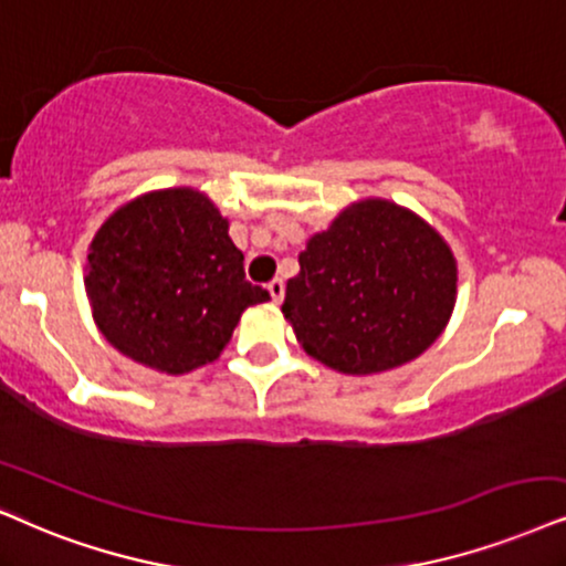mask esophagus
I'll return each instance as SVG.
<instances>
[{"instance_id":"obj_1","label":"esophagus","mask_w":566,"mask_h":566,"mask_svg":"<svg viewBox=\"0 0 566 566\" xmlns=\"http://www.w3.org/2000/svg\"><path fill=\"white\" fill-rule=\"evenodd\" d=\"M269 292H271V300H274V303H282L284 300V282L282 279H271L269 282Z\"/></svg>"}]
</instances>
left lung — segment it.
I'll list each match as a JSON object with an SVG mask.
<instances>
[{
    "mask_svg": "<svg viewBox=\"0 0 566 566\" xmlns=\"http://www.w3.org/2000/svg\"><path fill=\"white\" fill-rule=\"evenodd\" d=\"M454 300L457 261L441 234L418 213L368 198L307 240L282 313L307 355L368 376L426 353Z\"/></svg>",
    "mask_w": 566,
    "mask_h": 566,
    "instance_id": "obj_1",
    "label": "left lung"
}]
</instances>
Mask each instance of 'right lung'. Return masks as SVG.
Wrapping results in <instances>:
<instances>
[{
	"mask_svg": "<svg viewBox=\"0 0 566 566\" xmlns=\"http://www.w3.org/2000/svg\"><path fill=\"white\" fill-rule=\"evenodd\" d=\"M230 221L192 188L154 190L104 221L88 248L93 321L114 349L161 374L213 363L242 311L269 292L245 279Z\"/></svg>",
	"mask_w": 566,
	"mask_h": 566,
	"instance_id": "add662e5",
	"label": "right lung"
}]
</instances>
